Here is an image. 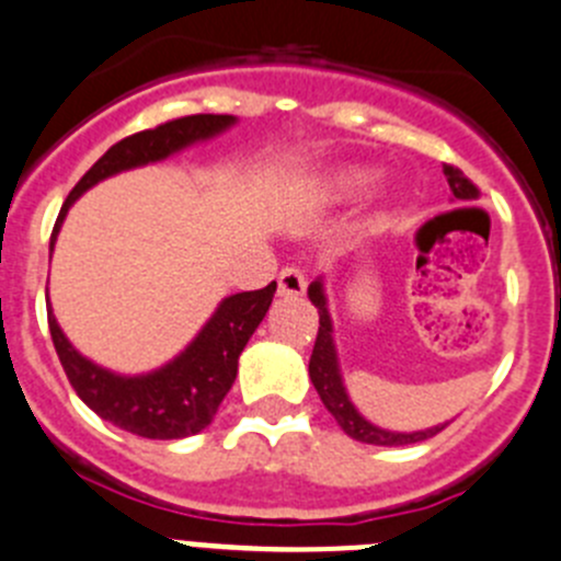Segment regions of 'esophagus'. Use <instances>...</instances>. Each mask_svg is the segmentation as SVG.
Returning <instances> with one entry per match:
<instances>
[{
    "label": "esophagus",
    "mask_w": 561,
    "mask_h": 561,
    "mask_svg": "<svg viewBox=\"0 0 561 561\" xmlns=\"http://www.w3.org/2000/svg\"><path fill=\"white\" fill-rule=\"evenodd\" d=\"M276 285H279V296H287V298L305 296L307 274L298 268V265H287V268H282L279 276H276Z\"/></svg>",
    "instance_id": "34e87169"
}]
</instances>
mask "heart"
Instances as JSON below:
<instances>
[{
    "instance_id": "b5f03b06",
    "label": "heart",
    "mask_w": 561,
    "mask_h": 561,
    "mask_svg": "<svg viewBox=\"0 0 561 561\" xmlns=\"http://www.w3.org/2000/svg\"><path fill=\"white\" fill-rule=\"evenodd\" d=\"M365 182H368V176H365V174L343 176V187H345V191H359V187H363Z\"/></svg>"
}]
</instances>
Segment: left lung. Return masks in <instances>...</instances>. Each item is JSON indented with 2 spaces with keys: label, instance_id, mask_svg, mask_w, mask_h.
Listing matches in <instances>:
<instances>
[{
  "label": "left lung",
  "instance_id": "8db88e82",
  "mask_svg": "<svg viewBox=\"0 0 561 561\" xmlns=\"http://www.w3.org/2000/svg\"><path fill=\"white\" fill-rule=\"evenodd\" d=\"M443 174H446L448 187L457 198H479V187L457 169V165H443ZM310 301L318 307V337L316 345H312V357H310V379L316 385L318 396H321L323 407L334 415L337 426L343 428L348 437L359 439V443H370V446H410V443H421V439L434 437L437 432H443L446 426H434L426 428V432H385V428L374 426V423L365 421L354 404L345 396V387L340 381L337 370V354H334L332 343V321H329L327 312V298H323L321 282H312L310 285Z\"/></svg>",
  "mask_w": 561,
  "mask_h": 561
}]
</instances>
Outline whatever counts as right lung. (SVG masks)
<instances>
[{
	"label": "right lung",
	"mask_w": 561,
	"mask_h": 561,
	"mask_svg": "<svg viewBox=\"0 0 561 561\" xmlns=\"http://www.w3.org/2000/svg\"><path fill=\"white\" fill-rule=\"evenodd\" d=\"M232 122V115H185V118H174V122H165L160 127L144 129V133H135L110 146L93 162L91 171L77 182L75 191L68 193L55 221L51 245H55L71 202L91 185H96L99 180L118 174L124 169L162 160V157L174 154L193 140H204L209 135L221 133ZM274 293L276 282H271L263 290L224 298L216 316L209 318L207 327L198 332V337L174 363L149 376H133V379L110 374V370L80 357L57 327L51 307L46 310V316H49L51 343H55V352L60 357L68 381L99 417L122 426L124 432L138 434V437L180 439L202 432L216 417L224 396L238 376L240 352L268 312Z\"/></svg>",
	"instance_id": "add662e5"
}]
</instances>
